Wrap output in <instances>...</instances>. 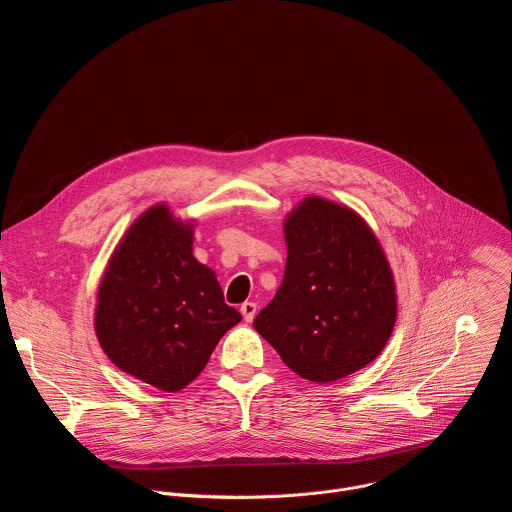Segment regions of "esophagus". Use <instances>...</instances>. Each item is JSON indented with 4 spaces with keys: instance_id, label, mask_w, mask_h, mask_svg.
I'll return each mask as SVG.
<instances>
[{
    "instance_id": "esophagus-1",
    "label": "esophagus",
    "mask_w": 512,
    "mask_h": 512,
    "mask_svg": "<svg viewBox=\"0 0 512 512\" xmlns=\"http://www.w3.org/2000/svg\"><path fill=\"white\" fill-rule=\"evenodd\" d=\"M241 314H243L245 322H253L255 314H257V304H255V302H245V304L241 306Z\"/></svg>"
}]
</instances>
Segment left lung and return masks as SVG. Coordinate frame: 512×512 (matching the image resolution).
<instances>
[{"label": "left lung", "mask_w": 512, "mask_h": 512, "mask_svg": "<svg viewBox=\"0 0 512 512\" xmlns=\"http://www.w3.org/2000/svg\"><path fill=\"white\" fill-rule=\"evenodd\" d=\"M283 229V281L253 326L300 377L338 381L375 360L393 332L389 261L354 210L320 196L291 210Z\"/></svg>", "instance_id": "left-lung-1"}]
</instances>
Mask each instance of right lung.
<instances>
[{
    "mask_svg": "<svg viewBox=\"0 0 512 512\" xmlns=\"http://www.w3.org/2000/svg\"><path fill=\"white\" fill-rule=\"evenodd\" d=\"M239 322L214 271L192 255V227L164 204L145 210L99 287L95 330L109 360L174 393L202 373L218 340Z\"/></svg>",
    "mask_w": 512,
    "mask_h": 512,
    "instance_id": "right-lung-1",
    "label": "right lung"
}]
</instances>
